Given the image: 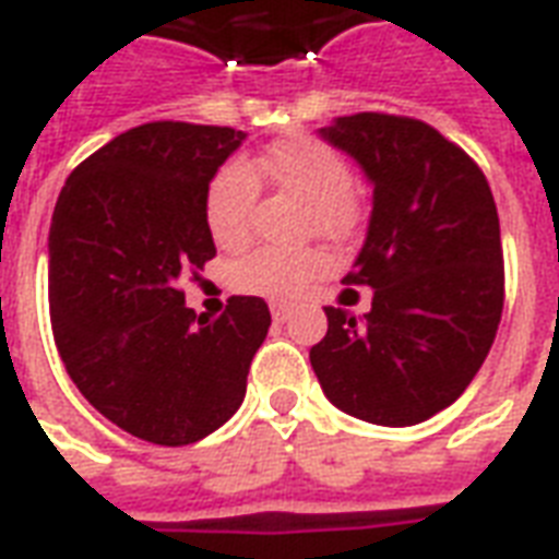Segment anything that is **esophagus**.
I'll list each match as a JSON object with an SVG mask.
<instances>
[{"instance_id":"34e87169","label":"esophagus","mask_w":559,"mask_h":559,"mask_svg":"<svg viewBox=\"0 0 559 559\" xmlns=\"http://www.w3.org/2000/svg\"><path fill=\"white\" fill-rule=\"evenodd\" d=\"M272 319H275V322H287L289 307L284 305V301H272Z\"/></svg>"}]
</instances>
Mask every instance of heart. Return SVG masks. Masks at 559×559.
<instances>
[{
    "label": "heart",
    "mask_w": 559,
    "mask_h": 559,
    "mask_svg": "<svg viewBox=\"0 0 559 559\" xmlns=\"http://www.w3.org/2000/svg\"><path fill=\"white\" fill-rule=\"evenodd\" d=\"M296 193L307 202V231L348 240L362 223L354 188V170L331 144L313 135H287L272 142L249 168L246 162H226L205 188V226L214 243L240 249L252 235V211L258 202V178ZM328 270L322 249H258L231 266V287L243 296L293 298Z\"/></svg>",
    "instance_id": "obj_1"
}]
</instances>
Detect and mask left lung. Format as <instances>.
<instances>
[{
  "instance_id": "8db88e82",
  "label": "left lung",
  "mask_w": 559,
  "mask_h": 559,
  "mask_svg": "<svg viewBox=\"0 0 559 559\" xmlns=\"http://www.w3.org/2000/svg\"><path fill=\"white\" fill-rule=\"evenodd\" d=\"M322 139L354 156L373 186L366 243L345 275L373 298L366 319L324 307L328 333L310 366L345 415L415 426L464 394L499 331L493 193L459 144L417 118L357 112L322 127Z\"/></svg>"
}]
</instances>
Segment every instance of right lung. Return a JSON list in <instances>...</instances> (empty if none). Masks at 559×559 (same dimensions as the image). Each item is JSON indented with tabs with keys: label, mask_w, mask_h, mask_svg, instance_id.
<instances>
[{
	"label": "right lung",
	"mask_w": 559,
	"mask_h": 559,
	"mask_svg": "<svg viewBox=\"0 0 559 559\" xmlns=\"http://www.w3.org/2000/svg\"><path fill=\"white\" fill-rule=\"evenodd\" d=\"M243 139L186 121L133 127L72 170L51 214L48 301L66 371L107 420L159 447L235 415L270 331L263 298L231 296L211 322L179 289L217 254L205 188Z\"/></svg>",
	"instance_id": "obj_1"
}]
</instances>
